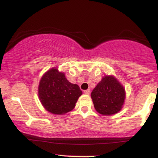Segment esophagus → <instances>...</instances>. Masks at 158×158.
Segmentation results:
<instances>
[{"mask_svg":"<svg viewBox=\"0 0 158 158\" xmlns=\"http://www.w3.org/2000/svg\"><path fill=\"white\" fill-rule=\"evenodd\" d=\"M90 93V89H88V90H84V94H87V95H89Z\"/></svg>","mask_w":158,"mask_h":158,"instance_id":"obj_1","label":"esophagus"}]
</instances>
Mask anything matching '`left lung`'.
Listing matches in <instances>:
<instances>
[{"label": "left lung", "mask_w": 158, "mask_h": 158, "mask_svg": "<svg viewBox=\"0 0 158 158\" xmlns=\"http://www.w3.org/2000/svg\"><path fill=\"white\" fill-rule=\"evenodd\" d=\"M94 108L103 116H110L122 110L126 99L124 87L113 75H106L92 90Z\"/></svg>", "instance_id": "8db88e82"}]
</instances>
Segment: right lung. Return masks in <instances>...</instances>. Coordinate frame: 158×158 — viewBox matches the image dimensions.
Here are the masks:
<instances>
[{
  "label": "right lung",
  "mask_w": 158,
  "mask_h": 158,
  "mask_svg": "<svg viewBox=\"0 0 158 158\" xmlns=\"http://www.w3.org/2000/svg\"><path fill=\"white\" fill-rule=\"evenodd\" d=\"M38 94L45 110L55 115H63L75 108L82 92L79 85L66 79L64 72L52 68L40 79Z\"/></svg>",
  "instance_id": "right-lung-1"
}]
</instances>
